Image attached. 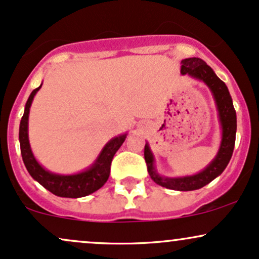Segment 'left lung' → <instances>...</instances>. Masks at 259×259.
I'll return each mask as SVG.
<instances>
[{
  "mask_svg": "<svg viewBox=\"0 0 259 259\" xmlns=\"http://www.w3.org/2000/svg\"><path fill=\"white\" fill-rule=\"evenodd\" d=\"M180 73L183 75L187 74L191 78L203 81L212 92L222 129V140L218 153L200 173L177 178L163 177L157 171L156 165H154V156L147 142L145 145V160H146L148 174L156 184L167 189L177 190V191H192V190L201 189L214 180L224 171L230 162L235 146V138H236V112H235L233 100L229 94L227 85L201 58L192 57L183 59Z\"/></svg>",
  "mask_w": 259,
  "mask_h": 259,
  "instance_id": "8db88e82",
  "label": "left lung"
}]
</instances>
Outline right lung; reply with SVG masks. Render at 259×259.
Here are the masks:
<instances>
[{"instance_id":"add662e5","label":"right lung","mask_w":259,"mask_h":259,"mask_svg":"<svg viewBox=\"0 0 259 259\" xmlns=\"http://www.w3.org/2000/svg\"><path fill=\"white\" fill-rule=\"evenodd\" d=\"M41 84L37 89L32 90L25 103L24 114L19 125V142L20 152H22L23 162H24L26 170L31 175L34 180H36L40 185L49 190L53 195L59 197L67 198H79L84 197L97 191L106 184L111 173V163L115 152L125 141L127 134L115 136L109 140L102 148L96 160L85 170L76 174H56L45 169L35 158L32 153L30 142H29L28 124H29V112L36 92L40 90Z\"/></svg>"}]
</instances>
